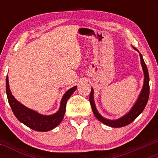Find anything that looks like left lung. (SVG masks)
Listing matches in <instances>:
<instances>
[{
	"label": "left lung",
	"mask_w": 158,
	"mask_h": 158,
	"mask_svg": "<svg viewBox=\"0 0 158 158\" xmlns=\"http://www.w3.org/2000/svg\"><path fill=\"white\" fill-rule=\"evenodd\" d=\"M135 49L138 51L136 48H135ZM139 56L140 59H141V64L144 72V85L141 90V93H140L139 96L138 97L137 100L135 103V105L133 106L131 109L126 114V115H124V116H122V117L116 120H110L103 117V116L98 113L96 109V105H95L94 100V89L91 88V92H90V94L89 100L90 106H91L92 107V111L94 112L95 116H96L100 122L103 123V124L106 125H107V126L116 127V128L127 126V125H128L130 124V123L132 122L133 121L135 120L142 111H143V110L146 106L147 103H148V101L149 95H150V83H149V82H150V78H149L148 68H147L145 62H144L143 60V57H142V56L140 53Z\"/></svg>",
	"instance_id": "left-lung-1"
}]
</instances>
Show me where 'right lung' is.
<instances>
[{"mask_svg": "<svg viewBox=\"0 0 158 158\" xmlns=\"http://www.w3.org/2000/svg\"><path fill=\"white\" fill-rule=\"evenodd\" d=\"M6 88L8 103L11 107L15 116L18 118L19 122L23 123V124L33 130L38 131H48L55 128L62 122L64 113H65L67 101L71 96V95L73 94V92L76 90L77 86L71 88L64 94L63 97L62 98L61 103H60V109L57 111V113L49 116L42 115L34 110L26 107L25 106L19 102L10 92L9 84H8V75L6 77Z\"/></svg>", "mask_w": 158, "mask_h": 158, "instance_id": "obj_1", "label": "right lung"}]
</instances>
